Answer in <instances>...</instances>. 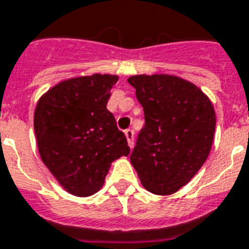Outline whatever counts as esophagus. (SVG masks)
I'll return each mask as SVG.
<instances>
[{
    "label": "esophagus",
    "mask_w": 249,
    "mask_h": 249,
    "mask_svg": "<svg viewBox=\"0 0 249 249\" xmlns=\"http://www.w3.org/2000/svg\"><path fill=\"white\" fill-rule=\"evenodd\" d=\"M125 133V137H126V140H128V143H129V146L132 148L134 143V132L132 129H126L124 132Z\"/></svg>",
    "instance_id": "obj_1"
}]
</instances>
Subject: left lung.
<instances>
[{
    "label": "left lung",
    "mask_w": 249,
    "mask_h": 249,
    "mask_svg": "<svg viewBox=\"0 0 249 249\" xmlns=\"http://www.w3.org/2000/svg\"><path fill=\"white\" fill-rule=\"evenodd\" d=\"M128 83L145 116L130 162L146 190L170 195L209 157L216 124L213 107L196 86L177 76L136 75Z\"/></svg>",
    "instance_id": "left-lung-1"
}]
</instances>
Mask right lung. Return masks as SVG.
Returning <instances> with one entry per match:
<instances>
[{
	"label": "right lung",
	"instance_id": "obj_1",
	"mask_svg": "<svg viewBox=\"0 0 249 249\" xmlns=\"http://www.w3.org/2000/svg\"><path fill=\"white\" fill-rule=\"evenodd\" d=\"M116 75L59 83L40 97L34 130L42 161L60 185L78 196L100 190L110 163L130 152L115 116L107 109Z\"/></svg>",
	"mask_w": 249,
	"mask_h": 249
}]
</instances>
